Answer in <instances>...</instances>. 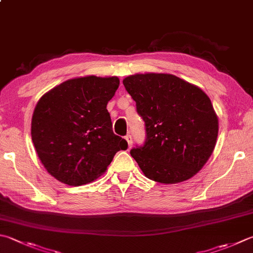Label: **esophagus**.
<instances>
[{
    "label": "esophagus",
    "instance_id": "esophagus-1",
    "mask_svg": "<svg viewBox=\"0 0 253 253\" xmlns=\"http://www.w3.org/2000/svg\"><path fill=\"white\" fill-rule=\"evenodd\" d=\"M126 141L127 142V146H128V149H130V147L132 146V136L130 135V134H127V135H126Z\"/></svg>",
    "mask_w": 253,
    "mask_h": 253
}]
</instances>
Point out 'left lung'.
I'll return each instance as SVG.
<instances>
[{"label": "left lung", "mask_w": 253, "mask_h": 253, "mask_svg": "<svg viewBox=\"0 0 253 253\" xmlns=\"http://www.w3.org/2000/svg\"><path fill=\"white\" fill-rule=\"evenodd\" d=\"M145 122V142L130 151L147 178L176 184L198 173L215 149L218 118L201 88L169 74L123 79Z\"/></svg>", "instance_id": "1"}]
</instances>
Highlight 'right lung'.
<instances>
[{
    "label": "right lung",
    "mask_w": 253,
    "mask_h": 253,
    "mask_svg": "<svg viewBox=\"0 0 253 253\" xmlns=\"http://www.w3.org/2000/svg\"><path fill=\"white\" fill-rule=\"evenodd\" d=\"M120 84L118 77L85 76L52 88L37 102L32 140L42 164L59 182L80 186L107 170L127 142L112 131L107 104Z\"/></svg>",
    "instance_id": "add662e5"
}]
</instances>
